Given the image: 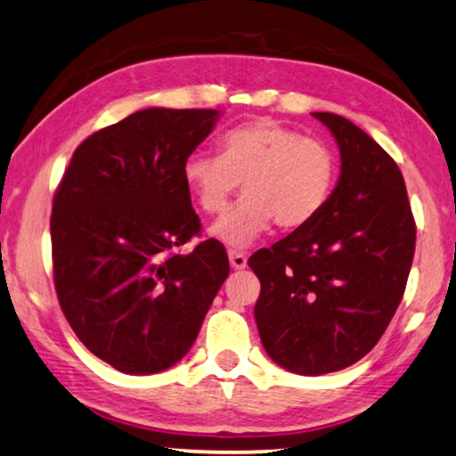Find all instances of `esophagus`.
Wrapping results in <instances>:
<instances>
[{"mask_svg":"<svg viewBox=\"0 0 456 456\" xmlns=\"http://www.w3.org/2000/svg\"><path fill=\"white\" fill-rule=\"evenodd\" d=\"M229 262L235 271H241V268H246L248 265V256L240 252V249H229Z\"/></svg>","mask_w":456,"mask_h":456,"instance_id":"obj_1","label":"esophagus"}]
</instances>
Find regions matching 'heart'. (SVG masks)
<instances>
[{
  "instance_id": "heart-1",
  "label": "heart",
  "mask_w": 456,
  "mask_h": 456,
  "mask_svg": "<svg viewBox=\"0 0 456 456\" xmlns=\"http://www.w3.org/2000/svg\"><path fill=\"white\" fill-rule=\"evenodd\" d=\"M335 182L330 146L271 118L223 132L219 157L194 152L183 163L185 188L208 216L225 213L241 183L246 196L213 229L237 248L252 243L273 221L281 229L305 227L329 204Z\"/></svg>"
}]
</instances>
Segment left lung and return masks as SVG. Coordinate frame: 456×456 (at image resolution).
Segmentation results:
<instances>
[{
  "instance_id": "left-lung-1",
  "label": "left lung",
  "mask_w": 456,
  "mask_h": 456,
  "mask_svg": "<svg viewBox=\"0 0 456 456\" xmlns=\"http://www.w3.org/2000/svg\"><path fill=\"white\" fill-rule=\"evenodd\" d=\"M341 151V177L312 223L249 256L260 341L281 368L320 376L380 341L415 254V219L393 157L337 113H314Z\"/></svg>"
}]
</instances>
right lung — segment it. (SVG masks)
Returning <instances> with one entry per match:
<instances>
[{
	"mask_svg": "<svg viewBox=\"0 0 456 456\" xmlns=\"http://www.w3.org/2000/svg\"><path fill=\"white\" fill-rule=\"evenodd\" d=\"M216 109H142L74 151L53 196L51 252L61 312L91 354L124 374H157L194 345L229 274L200 219L183 163Z\"/></svg>",
	"mask_w": 456,
	"mask_h": 456,
	"instance_id": "add662e5",
	"label": "right lung"
}]
</instances>
